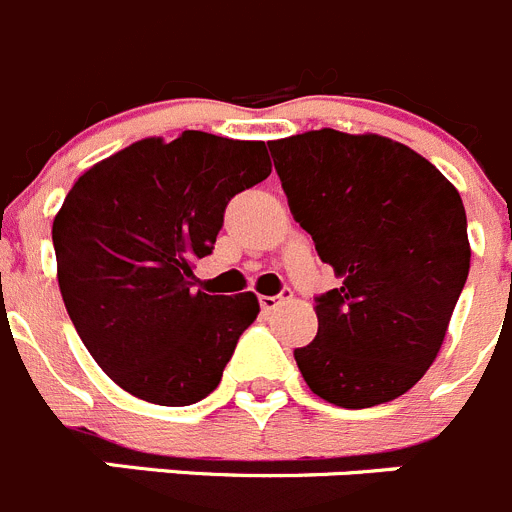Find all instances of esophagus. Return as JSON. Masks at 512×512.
<instances>
[{
    "instance_id": "obj_1",
    "label": "esophagus",
    "mask_w": 512,
    "mask_h": 512,
    "mask_svg": "<svg viewBox=\"0 0 512 512\" xmlns=\"http://www.w3.org/2000/svg\"><path fill=\"white\" fill-rule=\"evenodd\" d=\"M284 299H287L284 294H276V297H259V304H261V309H264V312H271V309L279 307Z\"/></svg>"
}]
</instances>
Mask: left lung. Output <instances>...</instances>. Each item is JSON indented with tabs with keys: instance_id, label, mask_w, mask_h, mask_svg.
Segmentation results:
<instances>
[{
	"instance_id": "obj_1",
	"label": "left lung",
	"mask_w": 512,
	"mask_h": 512,
	"mask_svg": "<svg viewBox=\"0 0 512 512\" xmlns=\"http://www.w3.org/2000/svg\"><path fill=\"white\" fill-rule=\"evenodd\" d=\"M269 149L294 220L340 279L314 297L317 337L294 350L304 381L342 409L403 396L437 358L470 274L459 192L378 134L320 129Z\"/></svg>"
}]
</instances>
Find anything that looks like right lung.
<instances>
[{"mask_svg":"<svg viewBox=\"0 0 512 512\" xmlns=\"http://www.w3.org/2000/svg\"><path fill=\"white\" fill-rule=\"evenodd\" d=\"M271 175L264 142L182 131L93 164L53 220L58 284L75 332L131 396L190 406L213 393L248 325L253 292H192L238 192Z\"/></svg>","mask_w":512,"mask_h":512,"instance_id":"right-lung-1","label":"right lung"}]
</instances>
